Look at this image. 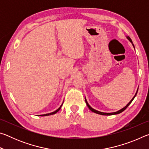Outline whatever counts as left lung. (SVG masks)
Masks as SVG:
<instances>
[{
	"instance_id": "left-lung-1",
	"label": "left lung",
	"mask_w": 149,
	"mask_h": 149,
	"mask_svg": "<svg viewBox=\"0 0 149 149\" xmlns=\"http://www.w3.org/2000/svg\"><path fill=\"white\" fill-rule=\"evenodd\" d=\"M127 39L129 40V41L132 42V45H133V47H134V45L133 44V42H132V39H131V38L130 37H129V36H127ZM135 48V47H134ZM137 91H138V89H137V92H136V93H135V96L134 97H133V99L130 100V102L128 103V104L125 106V107H124V108H122V109L121 110H118V111H117V112H112V113H105V112H99V111H97V110H95V109H93V108H92V107H90V105L88 104V102H87V100H86V99H85V102H86V104H87V107H88V108H89V109L92 111V112H95V113H96V114H100V115H104V116H110V115H114V114H120V113H121V112H122L123 111H124L126 108H127V107L128 106H129L131 103H132V102L133 101V100L134 99V98L135 97V96H136V95H137Z\"/></svg>"
}]
</instances>
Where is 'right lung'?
I'll return each instance as SVG.
<instances>
[{
	"label": "right lung",
	"instance_id": "obj_1",
	"mask_svg": "<svg viewBox=\"0 0 149 149\" xmlns=\"http://www.w3.org/2000/svg\"><path fill=\"white\" fill-rule=\"evenodd\" d=\"M62 104L60 106V107H59V108H58V109L56 110H55L54 112H51V113H49V114H42V115H40L41 116H49V115H52V114H56V112H58V111L60 110V108H61V107H62Z\"/></svg>",
	"mask_w": 149,
	"mask_h": 149
}]
</instances>
